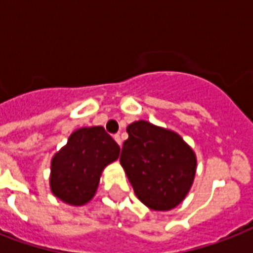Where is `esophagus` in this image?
<instances>
[{
  "label": "esophagus",
  "mask_w": 253,
  "mask_h": 253,
  "mask_svg": "<svg viewBox=\"0 0 253 253\" xmlns=\"http://www.w3.org/2000/svg\"><path fill=\"white\" fill-rule=\"evenodd\" d=\"M114 139H115V142L118 143L119 146H122V138H121V135L115 134L114 135Z\"/></svg>",
  "instance_id": "esophagus-1"
}]
</instances>
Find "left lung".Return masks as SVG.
<instances>
[{
	"mask_svg": "<svg viewBox=\"0 0 253 253\" xmlns=\"http://www.w3.org/2000/svg\"><path fill=\"white\" fill-rule=\"evenodd\" d=\"M119 162L139 200L150 209L166 211L188 194L196 174V155L173 131L146 121L127 127Z\"/></svg>",
	"mask_w": 253,
	"mask_h": 253,
	"instance_id": "left-lung-1",
	"label": "left lung"
}]
</instances>
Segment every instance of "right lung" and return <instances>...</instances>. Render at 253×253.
Here are the masks:
<instances>
[{"label": "right lung", "instance_id": "right-lung-1", "mask_svg": "<svg viewBox=\"0 0 253 253\" xmlns=\"http://www.w3.org/2000/svg\"><path fill=\"white\" fill-rule=\"evenodd\" d=\"M119 146L102 126L83 127L69 136L51 163V190L67 204L81 206L94 196L103 168L117 160Z\"/></svg>", "mask_w": 253, "mask_h": 253}]
</instances>
